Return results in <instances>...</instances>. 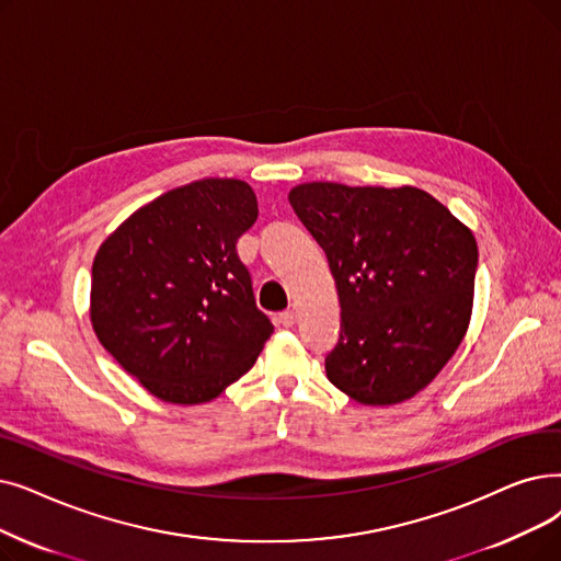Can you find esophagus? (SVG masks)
<instances>
[{
	"mask_svg": "<svg viewBox=\"0 0 561 561\" xmlns=\"http://www.w3.org/2000/svg\"><path fill=\"white\" fill-rule=\"evenodd\" d=\"M296 321H298V313H296L294 309H286V311H282V313L277 316V323H279L282 328H294Z\"/></svg>",
	"mask_w": 561,
	"mask_h": 561,
	"instance_id": "obj_1",
	"label": "esophagus"
}]
</instances>
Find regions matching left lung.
Masks as SVG:
<instances>
[{
    "label": "left lung",
    "instance_id": "8db88e82",
    "mask_svg": "<svg viewBox=\"0 0 561 561\" xmlns=\"http://www.w3.org/2000/svg\"><path fill=\"white\" fill-rule=\"evenodd\" d=\"M288 202L323 248L339 290L341 332L325 355L330 382L364 405L415 397L468 330L474 236L410 185L305 183Z\"/></svg>",
    "mask_w": 561,
    "mask_h": 561
}]
</instances>
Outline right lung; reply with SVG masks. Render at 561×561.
Here are the masks:
<instances>
[{
  "instance_id": "obj_1",
  "label": "right lung",
  "mask_w": 561,
  "mask_h": 561,
  "mask_svg": "<svg viewBox=\"0 0 561 561\" xmlns=\"http://www.w3.org/2000/svg\"><path fill=\"white\" fill-rule=\"evenodd\" d=\"M256 215L245 181H192L133 213L95 254L93 330L158 399H215L271 339L273 323L236 250Z\"/></svg>"
}]
</instances>
